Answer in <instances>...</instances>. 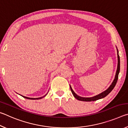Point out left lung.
<instances>
[{
    "label": "left lung",
    "instance_id": "1",
    "mask_svg": "<svg viewBox=\"0 0 128 128\" xmlns=\"http://www.w3.org/2000/svg\"><path fill=\"white\" fill-rule=\"evenodd\" d=\"M117 51H118V68H117V70H116V75H115V77H114V81L112 82V83L109 88H108L107 90H105L104 92H102L100 94H99L98 95H96V96H94L93 97H91V98H84V97H81L77 95L76 93L73 92V90H72V88L70 86V88L71 90V92H72V94L73 95V96L75 97V98H76L78 99V100H81V101H85V102H91V101H95L96 100H98V99H100L102 98H104L105 96H107V95L110 93V92L114 89V88L115 86L116 82L118 81V74L119 72H120V57H119L118 55V50L117 49Z\"/></svg>",
    "mask_w": 128,
    "mask_h": 128
}]
</instances>
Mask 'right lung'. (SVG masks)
I'll return each instance as SVG.
<instances>
[{
    "label": "right lung",
    "mask_w": 128,
    "mask_h": 128,
    "mask_svg": "<svg viewBox=\"0 0 128 128\" xmlns=\"http://www.w3.org/2000/svg\"><path fill=\"white\" fill-rule=\"evenodd\" d=\"M46 95H47V94H46ZM46 95H45L44 96H42V97H40V98H28V97H26V96H22V95H21V96H22V97H24V98H26V99H33V100H35V99H40L42 98H43V97H44L45 96H46Z\"/></svg>",
    "instance_id": "right-lung-1"
}]
</instances>
